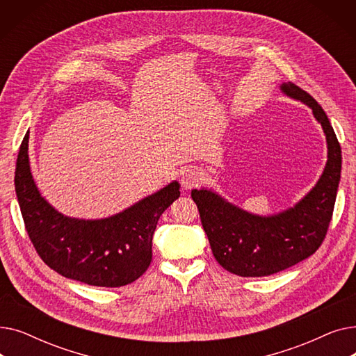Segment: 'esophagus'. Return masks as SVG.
I'll list each match as a JSON object with an SVG mask.
<instances>
[{
	"label": "esophagus",
	"instance_id": "obj_1",
	"mask_svg": "<svg viewBox=\"0 0 356 356\" xmlns=\"http://www.w3.org/2000/svg\"><path fill=\"white\" fill-rule=\"evenodd\" d=\"M200 181H202V175L200 172L195 170V168H189V170H186L181 176V184L184 189H193Z\"/></svg>",
	"mask_w": 356,
	"mask_h": 356
}]
</instances>
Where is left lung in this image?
<instances>
[{
    "mask_svg": "<svg viewBox=\"0 0 356 356\" xmlns=\"http://www.w3.org/2000/svg\"><path fill=\"white\" fill-rule=\"evenodd\" d=\"M282 89L313 109L326 134L329 159L313 191L294 208L270 218L251 215L211 191H192L213 257L223 268L241 277L275 274L319 250L329 229L341 180V144L323 108L293 82Z\"/></svg>",
    "mask_w": 356,
    "mask_h": 356,
    "instance_id": "1",
    "label": "left lung"
}]
</instances>
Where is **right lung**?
Returning <instances> with one entry per match:
<instances>
[{"mask_svg":"<svg viewBox=\"0 0 356 356\" xmlns=\"http://www.w3.org/2000/svg\"><path fill=\"white\" fill-rule=\"evenodd\" d=\"M29 134L15 165V193L31 244L63 277L98 287L136 282L152 263L153 234L161 213L180 196L173 181L127 211L101 220L70 219L40 196L29 164Z\"/></svg>","mask_w":356,"mask_h":356,"instance_id":"add662e5","label":"right lung"}]
</instances>
